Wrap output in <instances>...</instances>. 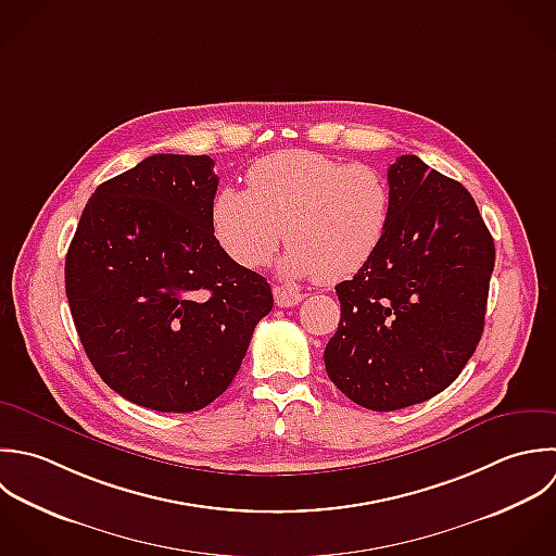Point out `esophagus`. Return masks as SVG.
Returning <instances> with one entry per match:
<instances>
[{
    "instance_id": "esophagus-1",
    "label": "esophagus",
    "mask_w": 556,
    "mask_h": 556,
    "mask_svg": "<svg viewBox=\"0 0 556 556\" xmlns=\"http://www.w3.org/2000/svg\"><path fill=\"white\" fill-rule=\"evenodd\" d=\"M273 294H275V303L279 307H294L303 301V294L296 292V290H290V288H283V286H275L273 288Z\"/></svg>"
}]
</instances>
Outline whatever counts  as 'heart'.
<instances>
[{"mask_svg":"<svg viewBox=\"0 0 556 556\" xmlns=\"http://www.w3.org/2000/svg\"><path fill=\"white\" fill-rule=\"evenodd\" d=\"M247 186L218 190L210 207L214 238L244 268L266 266L286 227L281 273L338 283L372 262L390 229L392 188L368 164L277 151L249 168Z\"/></svg>","mask_w":556,"mask_h":556,"instance_id":"b5f03b06","label":"heart"}]
</instances>
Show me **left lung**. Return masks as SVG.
Listing matches in <instances>:
<instances>
[{"label": "left lung", "mask_w": 556, "mask_h": 556, "mask_svg": "<svg viewBox=\"0 0 556 556\" xmlns=\"http://www.w3.org/2000/svg\"><path fill=\"white\" fill-rule=\"evenodd\" d=\"M388 236L336 286L342 316L325 349L329 379L353 403L394 412L446 390L483 336L496 249L472 194L401 155L388 170Z\"/></svg>", "instance_id": "obj_1"}]
</instances>
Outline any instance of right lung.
Returning <instances> with one entry per match:
<instances>
[{"mask_svg": "<svg viewBox=\"0 0 556 556\" xmlns=\"http://www.w3.org/2000/svg\"><path fill=\"white\" fill-rule=\"evenodd\" d=\"M216 188L210 155H149L94 190L66 253V299L90 364L153 412L216 401L273 309L268 281L212 233Z\"/></svg>", "mask_w": 556, "mask_h": 556, "instance_id": "add662e5", "label": "right lung"}]
</instances>
